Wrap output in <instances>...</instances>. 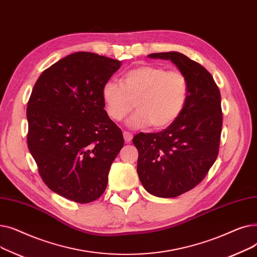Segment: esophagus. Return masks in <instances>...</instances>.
I'll return each mask as SVG.
<instances>
[{"label":"esophagus","mask_w":257,"mask_h":257,"mask_svg":"<svg viewBox=\"0 0 257 257\" xmlns=\"http://www.w3.org/2000/svg\"><path fill=\"white\" fill-rule=\"evenodd\" d=\"M123 134H124V140H125V142H126V143H130L131 140H132V138H133L132 134H131L130 132H128V131H124Z\"/></svg>","instance_id":"1"}]
</instances>
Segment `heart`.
<instances>
[{
	"label": "heart",
	"mask_w": 257,
	"mask_h": 257,
	"mask_svg": "<svg viewBox=\"0 0 257 257\" xmlns=\"http://www.w3.org/2000/svg\"><path fill=\"white\" fill-rule=\"evenodd\" d=\"M102 98L112 119H123L136 102L138 110L128 119L129 127L139 129L152 125L154 129H164L182 113L188 98V82L178 70L142 65L126 72L120 83L107 81Z\"/></svg>",
	"instance_id": "b5f03b06"
}]
</instances>
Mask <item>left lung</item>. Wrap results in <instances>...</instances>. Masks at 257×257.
<instances>
[{
  "label": "left lung",
  "mask_w": 257,
  "mask_h": 257,
  "mask_svg": "<svg viewBox=\"0 0 257 257\" xmlns=\"http://www.w3.org/2000/svg\"><path fill=\"white\" fill-rule=\"evenodd\" d=\"M171 60L188 82V98L180 116L157 133H139L138 174L147 192L161 198L180 196L197 186L219 154L223 113L221 93L211 74L179 52L153 53Z\"/></svg>",
  "instance_id": "left-lung-1"
}]
</instances>
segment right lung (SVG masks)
Returning <instances> with one entry per match:
<instances>
[{
    "label": "right lung",
    "mask_w": 257,
    "mask_h": 257,
    "mask_svg": "<svg viewBox=\"0 0 257 257\" xmlns=\"http://www.w3.org/2000/svg\"><path fill=\"white\" fill-rule=\"evenodd\" d=\"M120 61L77 52L37 79L27 106V144L51 191L78 203L105 192L112 161L124 146L105 111L102 88Z\"/></svg>",
    "instance_id": "1"
}]
</instances>
